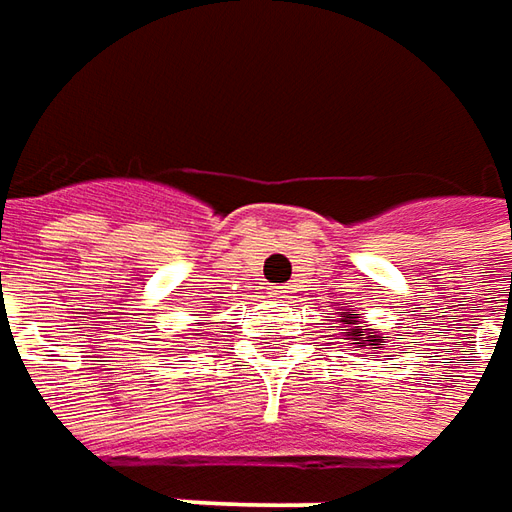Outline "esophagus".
<instances>
[{"label":"esophagus","instance_id":"34e87169","mask_svg":"<svg viewBox=\"0 0 512 512\" xmlns=\"http://www.w3.org/2000/svg\"><path fill=\"white\" fill-rule=\"evenodd\" d=\"M287 293H290L287 287H276V290H273V296H276V299H287Z\"/></svg>","mask_w":512,"mask_h":512}]
</instances>
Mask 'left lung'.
<instances>
[{
	"instance_id": "left-lung-1",
	"label": "left lung",
	"mask_w": 512,
	"mask_h": 512,
	"mask_svg": "<svg viewBox=\"0 0 512 512\" xmlns=\"http://www.w3.org/2000/svg\"><path fill=\"white\" fill-rule=\"evenodd\" d=\"M344 325V336L350 339V344H356V347H373V344H379L387 336H379V333H370V327L362 325V313H342V319H339Z\"/></svg>"
}]
</instances>
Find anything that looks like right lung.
<instances>
[{"instance_id": "right-lung-1", "label": "right lung", "mask_w": 512, "mask_h": 512, "mask_svg": "<svg viewBox=\"0 0 512 512\" xmlns=\"http://www.w3.org/2000/svg\"><path fill=\"white\" fill-rule=\"evenodd\" d=\"M196 325H199V322H196Z\"/></svg>"}]
</instances>
